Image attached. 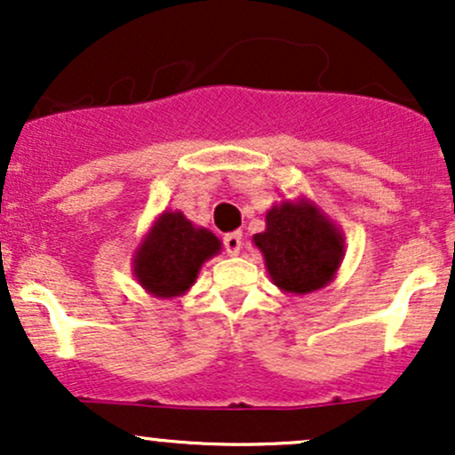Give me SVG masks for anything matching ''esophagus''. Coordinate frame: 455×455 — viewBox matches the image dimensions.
<instances>
[{"instance_id": "esophagus-1", "label": "esophagus", "mask_w": 455, "mask_h": 455, "mask_svg": "<svg viewBox=\"0 0 455 455\" xmlns=\"http://www.w3.org/2000/svg\"><path fill=\"white\" fill-rule=\"evenodd\" d=\"M242 245H243V237L239 231L224 235V248H227V252L231 254V257H237L239 250H242Z\"/></svg>"}]
</instances>
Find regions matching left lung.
Wrapping results in <instances>:
<instances>
[{"label":"left lung","mask_w":455,"mask_h":455,"mask_svg":"<svg viewBox=\"0 0 455 455\" xmlns=\"http://www.w3.org/2000/svg\"><path fill=\"white\" fill-rule=\"evenodd\" d=\"M265 224L252 242L278 289L306 295L333 280L344 259V237L315 203L282 201L267 212Z\"/></svg>","instance_id":"left-lung-1"}]
</instances>
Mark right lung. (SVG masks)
<instances>
[{"mask_svg": "<svg viewBox=\"0 0 455 455\" xmlns=\"http://www.w3.org/2000/svg\"><path fill=\"white\" fill-rule=\"evenodd\" d=\"M220 248V239L212 231L195 227L181 212H164L134 252V275L149 295L180 297Z\"/></svg>", "mask_w": 455, "mask_h": 455, "instance_id": "right-lung-1", "label": "right lung"}]
</instances>
